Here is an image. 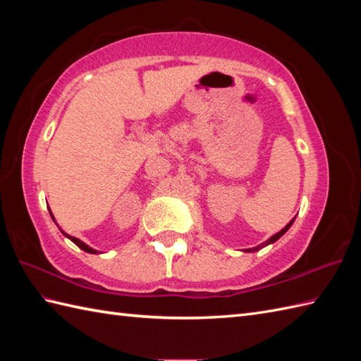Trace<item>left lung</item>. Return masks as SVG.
<instances>
[{
  "mask_svg": "<svg viewBox=\"0 0 361 361\" xmlns=\"http://www.w3.org/2000/svg\"><path fill=\"white\" fill-rule=\"evenodd\" d=\"M293 221H295V219H293V220H291V221H290V224H288V225H287L286 228H283V229H281V231H279L278 234H274L273 237H270V239H268L267 242H264L262 245H259V247H256V248H250V250H247V251H248V252H250V251H257L259 248H262V247H265V245H268V243H273V242H276V240H278V239H279V237H281L282 234H286V231H287V229H288V228L291 226V224H293Z\"/></svg>",
  "mask_w": 361,
  "mask_h": 361,
  "instance_id": "obj_1",
  "label": "left lung"
}]
</instances>
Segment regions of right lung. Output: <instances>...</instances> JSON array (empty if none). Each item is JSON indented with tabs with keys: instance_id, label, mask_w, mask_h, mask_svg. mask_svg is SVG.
Wrapping results in <instances>:
<instances>
[{
	"instance_id": "1",
	"label": "right lung",
	"mask_w": 361,
	"mask_h": 361,
	"mask_svg": "<svg viewBox=\"0 0 361 361\" xmlns=\"http://www.w3.org/2000/svg\"><path fill=\"white\" fill-rule=\"evenodd\" d=\"M49 212H51V211H49ZM51 216H52V214H51ZM52 219H54V217H52ZM62 233H63V231H62ZM63 234H65V233H63ZM65 235H66V237H68V239H70V240H73V242H74L75 245H78V247H79V248H82L83 251H87V252H96V250H93V248H90L87 243H83L82 240H79V239H75V237H71V235H68V234H65Z\"/></svg>"
}]
</instances>
